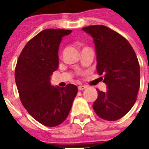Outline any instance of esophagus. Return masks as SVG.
Listing matches in <instances>:
<instances>
[{"label":"esophagus","mask_w":149,"mask_h":149,"mask_svg":"<svg viewBox=\"0 0 149 149\" xmlns=\"http://www.w3.org/2000/svg\"><path fill=\"white\" fill-rule=\"evenodd\" d=\"M86 88H87L86 85H79V86H78V89H79V90H84Z\"/></svg>","instance_id":"34e87169"}]
</instances>
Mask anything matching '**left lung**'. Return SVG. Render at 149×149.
I'll return each mask as SVG.
<instances>
[{"mask_svg": "<svg viewBox=\"0 0 149 149\" xmlns=\"http://www.w3.org/2000/svg\"><path fill=\"white\" fill-rule=\"evenodd\" d=\"M82 29L93 38L97 72L104 75L108 88L105 93L97 89L93 108L100 118L116 120L127 114L136 100L141 71L136 52L125 37L104 25Z\"/></svg>", "mask_w": 149, "mask_h": 149, "instance_id": "8db88e82", "label": "left lung"}]
</instances>
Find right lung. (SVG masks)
Returning a JSON list of instances; mask_svg holds the SVG:
<instances>
[{"label":"right lung","instance_id":"right-lung-1","mask_svg":"<svg viewBox=\"0 0 149 149\" xmlns=\"http://www.w3.org/2000/svg\"><path fill=\"white\" fill-rule=\"evenodd\" d=\"M72 30L48 29L25 45L17 62L15 81L21 103L36 120L48 127L61 125L67 118L77 87L68 84L55 88L50 76L58 68V49L62 37Z\"/></svg>","mask_w":149,"mask_h":149}]
</instances>
